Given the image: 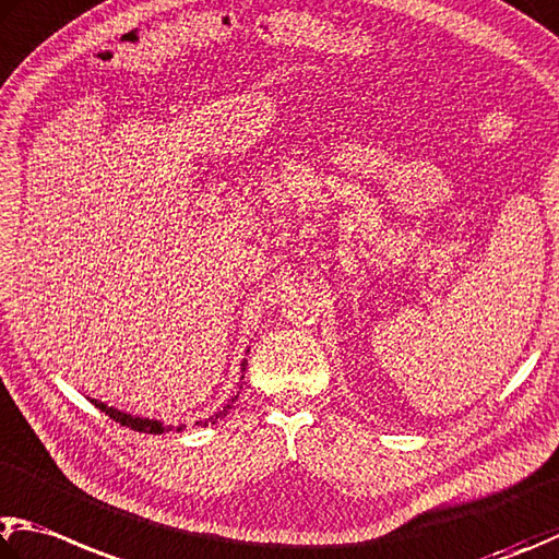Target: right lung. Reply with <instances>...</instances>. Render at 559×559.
I'll list each match as a JSON object with an SVG mask.
<instances>
[{"label": "right lung", "instance_id": "right-lung-1", "mask_svg": "<svg viewBox=\"0 0 559 559\" xmlns=\"http://www.w3.org/2000/svg\"><path fill=\"white\" fill-rule=\"evenodd\" d=\"M247 367L245 364H241V371H245ZM239 399V393L237 395H231L229 399V403L225 405V408H222L219 413H215L212 415V418H207V420H200L198 425H202V428H207L210 423H217L222 415H227L229 413V408H231V403H235ZM99 411H103L105 415H109L111 420H117L119 425H127V428H131V430H136V432H148V435H160V432H168V430H182L186 428V425H180V428H174V425H164V423H158V420H148V418H131L129 413H121V411H117V408H107L105 403H99V401H93Z\"/></svg>", "mask_w": 559, "mask_h": 559}]
</instances>
